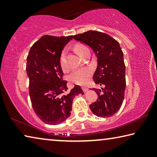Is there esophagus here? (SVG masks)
<instances>
[{
  "mask_svg": "<svg viewBox=\"0 0 157 157\" xmlns=\"http://www.w3.org/2000/svg\"><path fill=\"white\" fill-rule=\"evenodd\" d=\"M82 91H83L84 92H86V91H87L89 90V88H88V87H86V86L82 87Z\"/></svg>",
  "mask_w": 157,
  "mask_h": 157,
  "instance_id": "34e87169",
  "label": "esophagus"
}]
</instances>
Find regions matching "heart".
<instances>
[{
  "label": "heart",
  "instance_id": "obj_1",
  "mask_svg": "<svg viewBox=\"0 0 157 157\" xmlns=\"http://www.w3.org/2000/svg\"><path fill=\"white\" fill-rule=\"evenodd\" d=\"M74 50L81 57H83L84 53L88 50V48L84 44H78L74 46ZM59 64L62 70L66 71L68 68L67 61H66V52L63 50L59 55ZM91 74V69L89 68H83L73 71L70 75V80L76 84L82 85L86 84Z\"/></svg>",
  "mask_w": 157,
  "mask_h": 157
}]
</instances>
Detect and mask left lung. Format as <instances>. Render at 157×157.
I'll list each match as a JSON object with an SVG mask.
<instances>
[{"mask_svg": "<svg viewBox=\"0 0 157 157\" xmlns=\"http://www.w3.org/2000/svg\"><path fill=\"white\" fill-rule=\"evenodd\" d=\"M73 39L88 45L95 53L98 66L93 77L96 84V102L89 107L95 116L108 118L114 115L123 104L126 86L125 65L119 43L107 34L89 30L74 35Z\"/></svg>", "mask_w": 157, "mask_h": 157, "instance_id": "1", "label": "left lung"}]
</instances>
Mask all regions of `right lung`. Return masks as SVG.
<instances>
[{
	"label": "right lung",
	"instance_id": "obj_1",
	"mask_svg": "<svg viewBox=\"0 0 157 157\" xmlns=\"http://www.w3.org/2000/svg\"><path fill=\"white\" fill-rule=\"evenodd\" d=\"M73 36H42L31 47L26 71L29 94L33 110L44 123L55 125L71 115L73 98L84 94L75 85L68 92L66 80L59 64V55Z\"/></svg>",
	"mask_w": 157,
	"mask_h": 157
}]
</instances>
